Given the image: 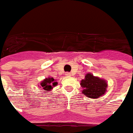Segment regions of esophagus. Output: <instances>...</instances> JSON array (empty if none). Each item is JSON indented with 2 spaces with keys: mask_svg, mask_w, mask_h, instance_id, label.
I'll return each mask as SVG.
<instances>
[{
  "mask_svg": "<svg viewBox=\"0 0 133 133\" xmlns=\"http://www.w3.org/2000/svg\"><path fill=\"white\" fill-rule=\"evenodd\" d=\"M65 75H66L67 77H71V74L69 72H66L65 73Z\"/></svg>",
  "mask_w": 133,
  "mask_h": 133,
  "instance_id": "1",
  "label": "esophagus"
}]
</instances>
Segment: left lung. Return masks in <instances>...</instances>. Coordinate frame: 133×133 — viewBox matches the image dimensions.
<instances>
[{
	"label": "left lung",
	"instance_id": "8db88e82",
	"mask_svg": "<svg viewBox=\"0 0 133 133\" xmlns=\"http://www.w3.org/2000/svg\"><path fill=\"white\" fill-rule=\"evenodd\" d=\"M80 85L83 88L82 93L91 99L104 95L108 86L107 80L95 77L91 73L85 75V78L80 81Z\"/></svg>",
	"mask_w": 133,
	"mask_h": 133
}]
</instances>
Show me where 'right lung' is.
Here are the masks:
<instances>
[{
    "label": "right lung",
    "mask_w": 133,
    "mask_h": 133,
    "mask_svg": "<svg viewBox=\"0 0 133 133\" xmlns=\"http://www.w3.org/2000/svg\"><path fill=\"white\" fill-rule=\"evenodd\" d=\"M58 83L56 82V80L54 79L53 77H48L44 79L42 81H41L40 83V88H42L44 89V91L45 93H47L48 91H50L53 89L54 87H55L57 85Z\"/></svg>",
    "instance_id": "right-lung-1"
}]
</instances>
